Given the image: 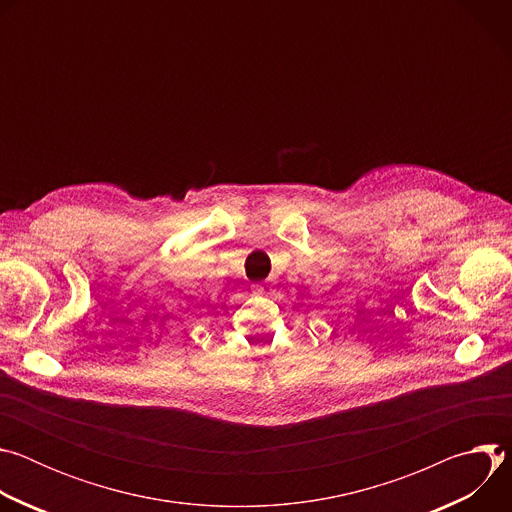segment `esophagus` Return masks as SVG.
<instances>
[{
	"label": "esophagus",
	"mask_w": 512,
	"mask_h": 512,
	"mask_svg": "<svg viewBox=\"0 0 512 512\" xmlns=\"http://www.w3.org/2000/svg\"><path fill=\"white\" fill-rule=\"evenodd\" d=\"M253 294H257V296H271V289L265 283H257V285H253Z\"/></svg>",
	"instance_id": "34e87169"
}]
</instances>
